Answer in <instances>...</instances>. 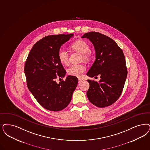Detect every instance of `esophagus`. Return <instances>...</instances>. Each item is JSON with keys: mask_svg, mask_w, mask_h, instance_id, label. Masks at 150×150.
I'll list each match as a JSON object with an SVG mask.
<instances>
[{"mask_svg": "<svg viewBox=\"0 0 150 150\" xmlns=\"http://www.w3.org/2000/svg\"><path fill=\"white\" fill-rule=\"evenodd\" d=\"M78 80H79V83H81V82L83 81V79H81V78H79Z\"/></svg>", "mask_w": 150, "mask_h": 150, "instance_id": "34e87169", "label": "esophagus"}]
</instances>
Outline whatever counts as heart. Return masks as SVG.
Here are the masks:
<instances>
[{"mask_svg": "<svg viewBox=\"0 0 150 150\" xmlns=\"http://www.w3.org/2000/svg\"><path fill=\"white\" fill-rule=\"evenodd\" d=\"M70 48L72 50L77 51L83 54V59L85 61L90 60L92 55L89 51V45L85 41L79 40L73 42L70 45ZM57 56L60 62L62 64L67 65L69 63V54L66 50L61 48L57 54ZM86 70V67L83 64L73 65L67 69L69 75L80 77Z\"/></svg>", "mask_w": 150, "mask_h": 150, "instance_id": "1", "label": "heart"}]
</instances>
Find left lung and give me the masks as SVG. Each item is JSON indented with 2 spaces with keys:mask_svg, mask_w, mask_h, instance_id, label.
Masks as SVG:
<instances>
[{
  "mask_svg": "<svg viewBox=\"0 0 150 150\" xmlns=\"http://www.w3.org/2000/svg\"><path fill=\"white\" fill-rule=\"evenodd\" d=\"M94 45L96 59L86 75H100L99 82L88 80L90 84L86 94L93 104L104 108L113 104L120 96L127 76L124 54L116 42L108 36L96 32L85 33Z\"/></svg>",
  "mask_w": 150,
  "mask_h": 150,
  "instance_id": "left-lung-1",
  "label": "left lung"
}]
</instances>
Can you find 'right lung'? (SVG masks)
I'll list each match as a JSON object with an SVG mask.
<instances>
[{
    "mask_svg": "<svg viewBox=\"0 0 150 150\" xmlns=\"http://www.w3.org/2000/svg\"><path fill=\"white\" fill-rule=\"evenodd\" d=\"M73 34L50 35L36 42L25 61L24 71L29 90L38 103L51 111H60L69 104L78 83L76 76L65 77L66 70L58 59L61 46Z\"/></svg>",
    "mask_w": 150,
    "mask_h": 150,
    "instance_id": "add662e5",
    "label": "right lung"
}]
</instances>
